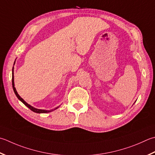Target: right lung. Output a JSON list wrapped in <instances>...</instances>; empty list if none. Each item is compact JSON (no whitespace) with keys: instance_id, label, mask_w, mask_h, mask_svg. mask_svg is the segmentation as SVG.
<instances>
[{"instance_id":"1","label":"right lung","mask_w":155,"mask_h":155,"mask_svg":"<svg viewBox=\"0 0 155 155\" xmlns=\"http://www.w3.org/2000/svg\"><path fill=\"white\" fill-rule=\"evenodd\" d=\"M14 64H15V63H14ZM12 85H13V91H14V92H15V95H16V96L17 97V98L19 99L20 101L23 103V104L25 105H26L27 107H28L29 109H30V110H31V111H33V112H35V113H38V114H43V113H48V112H50V111H54V110H56V109H58V107H56V108H55V109H54V110H50V111H48V110H39V109H36V108H34L33 107H32V106H31L30 105H29L28 104H27V103L24 101V100L19 95V94L17 93V91H16V89H15V84H14V75H13V70H12Z\"/></svg>"}]
</instances>
